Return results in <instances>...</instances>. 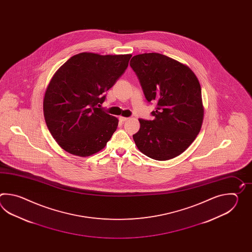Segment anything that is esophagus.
<instances>
[{"label": "esophagus", "instance_id": "34e87169", "mask_svg": "<svg viewBox=\"0 0 252 252\" xmlns=\"http://www.w3.org/2000/svg\"><path fill=\"white\" fill-rule=\"evenodd\" d=\"M128 117H120V120L122 121V122H126V121H128Z\"/></svg>", "mask_w": 252, "mask_h": 252}]
</instances>
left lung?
Here are the masks:
<instances>
[{
  "label": "left lung",
  "mask_w": 252,
  "mask_h": 252,
  "mask_svg": "<svg viewBox=\"0 0 252 252\" xmlns=\"http://www.w3.org/2000/svg\"><path fill=\"white\" fill-rule=\"evenodd\" d=\"M129 65L149 102H155L152 121L139 119L133 135L139 151L156 160L180 155L199 133L204 109L198 79L188 66L158 53L134 56Z\"/></svg>",
  "instance_id": "8db88e82"
}]
</instances>
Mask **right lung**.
Here are the masks:
<instances>
[{"instance_id": "right-lung-1", "label": "right lung", "mask_w": 252, "mask_h": 252, "mask_svg": "<svg viewBox=\"0 0 252 252\" xmlns=\"http://www.w3.org/2000/svg\"><path fill=\"white\" fill-rule=\"evenodd\" d=\"M131 55L77 54L54 75L43 110L48 130L63 150L88 157L102 150L118 119L98 108L128 67Z\"/></svg>"}]
</instances>
